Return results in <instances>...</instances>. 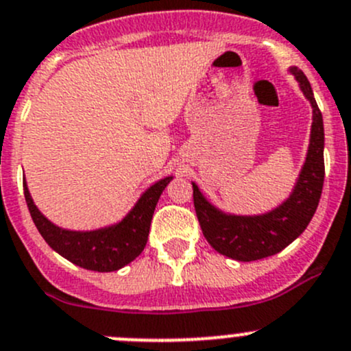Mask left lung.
I'll use <instances>...</instances> for the list:
<instances>
[{"mask_svg": "<svg viewBox=\"0 0 351 351\" xmlns=\"http://www.w3.org/2000/svg\"><path fill=\"white\" fill-rule=\"evenodd\" d=\"M290 73L312 106L311 141L304 167L292 194L275 210L263 215H232L210 203L193 182V199L208 244L235 261H258L283 251L307 228L317 210L324 182V126L311 83L297 66Z\"/></svg>", "mask_w": 351, "mask_h": 351, "instance_id": "8db88e82", "label": "left lung"}]
</instances>
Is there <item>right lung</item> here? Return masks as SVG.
<instances>
[{"label": "right lung", "mask_w": 351, "mask_h": 351, "mask_svg": "<svg viewBox=\"0 0 351 351\" xmlns=\"http://www.w3.org/2000/svg\"><path fill=\"white\" fill-rule=\"evenodd\" d=\"M171 180L172 176L164 177V179L157 180L154 186L148 187L136 201V204L131 208L130 213L121 221L109 225V227L86 232L66 230L47 220L40 213L39 208L34 204L25 180H23V193H25L27 206H29L30 217H32L37 230L58 254H61L62 258L80 268L109 273L130 265L143 252L148 234H150L155 206Z\"/></svg>", "instance_id": "add662e5"}]
</instances>
